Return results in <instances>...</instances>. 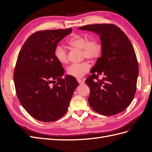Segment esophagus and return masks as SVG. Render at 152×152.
<instances>
[{
	"label": "esophagus",
	"instance_id": "34e87169",
	"mask_svg": "<svg viewBox=\"0 0 152 152\" xmlns=\"http://www.w3.org/2000/svg\"><path fill=\"white\" fill-rule=\"evenodd\" d=\"M77 80L78 82H79V83L80 84H84V81L83 80H81V79H77Z\"/></svg>",
	"mask_w": 152,
	"mask_h": 152
}]
</instances>
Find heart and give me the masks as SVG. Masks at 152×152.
Listing matches in <instances>:
<instances>
[{
    "label": "heart",
    "instance_id": "b5f03b06",
    "mask_svg": "<svg viewBox=\"0 0 152 152\" xmlns=\"http://www.w3.org/2000/svg\"><path fill=\"white\" fill-rule=\"evenodd\" d=\"M71 47L82 50V56L89 59L98 58L102 51V45L95 39L88 40L87 37L81 35H75L69 40ZM54 56L61 64H66L68 61V54L66 49L61 44L57 45L54 49ZM90 70V65L87 61L80 63L72 64L66 69L67 74L80 78L84 76Z\"/></svg>",
    "mask_w": 152,
    "mask_h": 152
}]
</instances>
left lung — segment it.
Instances as JSON below:
<instances>
[{
    "label": "left lung",
    "instance_id": "obj_1",
    "mask_svg": "<svg viewBox=\"0 0 152 152\" xmlns=\"http://www.w3.org/2000/svg\"><path fill=\"white\" fill-rule=\"evenodd\" d=\"M79 30L100 37L102 56L98 58L86 80L90 88L88 102L95 112L106 116L125 110L136 91L138 63L134 49L124 32L113 24L87 25ZM99 75L104 76L98 80ZM94 79L98 81L94 82Z\"/></svg>",
    "mask_w": 152,
    "mask_h": 152
}]
</instances>
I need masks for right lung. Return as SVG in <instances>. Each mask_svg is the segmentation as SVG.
<instances>
[{
  "label": "right lung",
  "mask_w": 152,
  "mask_h": 152,
  "mask_svg": "<svg viewBox=\"0 0 152 152\" xmlns=\"http://www.w3.org/2000/svg\"><path fill=\"white\" fill-rule=\"evenodd\" d=\"M72 31L49 30L35 32L26 39L18 54L14 71L17 97L31 117L44 122L56 121L67 111L79 83L64 74L54 49Z\"/></svg>",
  "instance_id": "add662e5"
}]
</instances>
